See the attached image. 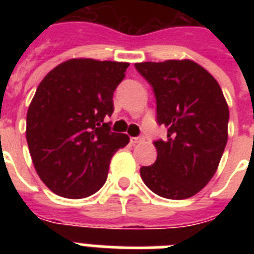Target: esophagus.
I'll list each match as a JSON object with an SVG mask.
<instances>
[{
  "label": "esophagus",
  "mask_w": 254,
  "mask_h": 254,
  "mask_svg": "<svg viewBox=\"0 0 254 254\" xmlns=\"http://www.w3.org/2000/svg\"><path fill=\"white\" fill-rule=\"evenodd\" d=\"M142 141H143L142 135H139V137H131L130 138V142L133 143V145H135V143H141Z\"/></svg>",
  "instance_id": "1"
}]
</instances>
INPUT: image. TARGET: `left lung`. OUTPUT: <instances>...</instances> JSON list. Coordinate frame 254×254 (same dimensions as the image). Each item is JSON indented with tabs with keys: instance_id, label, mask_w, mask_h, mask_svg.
Here are the masks:
<instances>
[{
	"instance_id": "1",
	"label": "left lung",
	"mask_w": 254,
	"mask_h": 254,
	"mask_svg": "<svg viewBox=\"0 0 254 254\" xmlns=\"http://www.w3.org/2000/svg\"><path fill=\"white\" fill-rule=\"evenodd\" d=\"M135 68L154 89L157 121L167 138L155 141L157 161L139 170L157 195L181 200L204 189L228 139L229 109L211 73L190 59L143 62Z\"/></svg>"
}]
</instances>
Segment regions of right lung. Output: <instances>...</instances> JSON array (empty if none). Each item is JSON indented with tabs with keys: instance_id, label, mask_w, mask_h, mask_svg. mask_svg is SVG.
I'll return each instance as SVG.
<instances>
[{
	"instance_id": "right-lung-1",
	"label": "right lung",
	"mask_w": 254,
	"mask_h": 254,
	"mask_svg": "<svg viewBox=\"0 0 254 254\" xmlns=\"http://www.w3.org/2000/svg\"><path fill=\"white\" fill-rule=\"evenodd\" d=\"M129 63L69 59L38 85L26 119V139L42 182L59 196L81 199L107 181L112 157L129 137L111 131L113 92Z\"/></svg>"
}]
</instances>
